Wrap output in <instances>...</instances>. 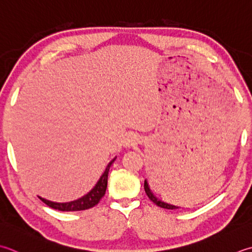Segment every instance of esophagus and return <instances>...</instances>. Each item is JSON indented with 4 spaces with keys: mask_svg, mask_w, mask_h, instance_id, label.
I'll return each instance as SVG.
<instances>
[{
    "mask_svg": "<svg viewBox=\"0 0 252 252\" xmlns=\"http://www.w3.org/2000/svg\"><path fill=\"white\" fill-rule=\"evenodd\" d=\"M139 136H137L136 134H130V135H127V137L126 139L125 140V146H126V147H130V146H133V145H135V144H137V142H139Z\"/></svg>",
    "mask_w": 252,
    "mask_h": 252,
    "instance_id": "1",
    "label": "esophagus"
}]
</instances>
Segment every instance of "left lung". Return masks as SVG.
<instances>
[{
  "label": "left lung",
  "mask_w": 252,
  "mask_h": 252,
  "mask_svg": "<svg viewBox=\"0 0 252 252\" xmlns=\"http://www.w3.org/2000/svg\"><path fill=\"white\" fill-rule=\"evenodd\" d=\"M144 190H145V192H146L147 196H149V198H150V200H151L152 202H154V203H155L157 206H159V208L167 209V210H176V209H179L178 206L171 205V204H168V203H165V202H162V201H160L159 199H157L156 196H155L154 194H153V192L151 191L150 187H149V184H147L146 180L144 181Z\"/></svg>",
  "instance_id": "1"
}]
</instances>
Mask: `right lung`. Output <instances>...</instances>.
I'll list each match as a JSON object with an SVG mask.
<instances>
[{
	"label": "right lung",
	"mask_w": 252,
	"mask_h": 252,
	"mask_svg": "<svg viewBox=\"0 0 252 252\" xmlns=\"http://www.w3.org/2000/svg\"><path fill=\"white\" fill-rule=\"evenodd\" d=\"M116 158H113L108 166L106 167V170L103 171V174L101 175L100 179L98 180L96 186L88 192L87 194H85L82 198L74 200L71 202H65V203H58V202H52L41 198V196H38L43 203H46L48 206L54 209V210H59L62 212H72V211H84V210H88L98 204V202L100 201L103 195L106 193V189H107V182H108V172H109L110 167L112 165V162L115 161Z\"/></svg>",
	"instance_id": "1"
}]
</instances>
